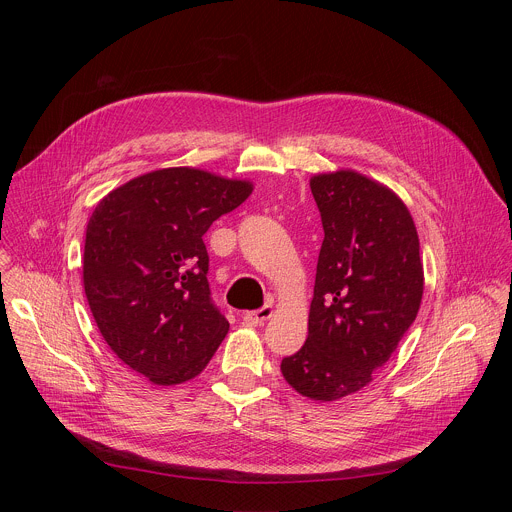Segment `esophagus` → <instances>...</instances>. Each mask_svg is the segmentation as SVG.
<instances>
[{
    "label": "esophagus",
    "mask_w": 512,
    "mask_h": 512,
    "mask_svg": "<svg viewBox=\"0 0 512 512\" xmlns=\"http://www.w3.org/2000/svg\"><path fill=\"white\" fill-rule=\"evenodd\" d=\"M271 314H273L271 306H263V308H259V310L245 312L243 320H245V324H249V326H261L265 320L271 318Z\"/></svg>",
    "instance_id": "obj_1"
}]
</instances>
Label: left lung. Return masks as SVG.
Here are the masks:
<instances>
[{
	"label": "left lung",
	"instance_id": "8db88e82",
	"mask_svg": "<svg viewBox=\"0 0 512 512\" xmlns=\"http://www.w3.org/2000/svg\"><path fill=\"white\" fill-rule=\"evenodd\" d=\"M324 241L304 346L281 360L300 395L334 401L373 381L411 328L421 296L419 237L407 206L352 170L310 180Z\"/></svg>",
	"mask_w": 512,
	"mask_h": 512
}]
</instances>
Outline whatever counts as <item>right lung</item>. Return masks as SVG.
Here are the masks:
<instances>
[{
  "mask_svg": "<svg viewBox=\"0 0 512 512\" xmlns=\"http://www.w3.org/2000/svg\"><path fill=\"white\" fill-rule=\"evenodd\" d=\"M251 190L245 180L166 168L97 204L83 255L89 308L109 348L152 383L194 379L227 336L202 237Z\"/></svg>",
  "mask_w": 512,
  "mask_h": 512,
  "instance_id": "right-lung-1",
  "label": "right lung"
}]
</instances>
